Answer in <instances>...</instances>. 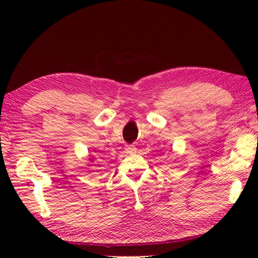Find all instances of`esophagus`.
Masks as SVG:
<instances>
[{
  "mask_svg": "<svg viewBox=\"0 0 258 258\" xmlns=\"http://www.w3.org/2000/svg\"><path fill=\"white\" fill-rule=\"evenodd\" d=\"M125 152L127 153V154H134V153H136V147L134 145H126Z\"/></svg>",
  "mask_w": 258,
  "mask_h": 258,
  "instance_id": "esophagus-1",
  "label": "esophagus"
}]
</instances>
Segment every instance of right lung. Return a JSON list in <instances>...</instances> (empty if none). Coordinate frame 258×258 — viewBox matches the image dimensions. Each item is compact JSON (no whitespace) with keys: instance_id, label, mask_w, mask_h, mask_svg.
Masks as SVG:
<instances>
[{"instance_id":"right-lung-1","label":"right lung","mask_w":258,"mask_h":258,"mask_svg":"<svg viewBox=\"0 0 258 258\" xmlns=\"http://www.w3.org/2000/svg\"><path fill=\"white\" fill-rule=\"evenodd\" d=\"M89 160H90L91 162H93V157H90V158H89Z\"/></svg>"}]
</instances>
